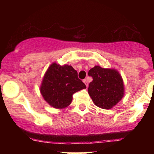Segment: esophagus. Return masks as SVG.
Listing matches in <instances>:
<instances>
[{
  "label": "esophagus",
  "mask_w": 154,
  "mask_h": 154,
  "mask_svg": "<svg viewBox=\"0 0 154 154\" xmlns=\"http://www.w3.org/2000/svg\"><path fill=\"white\" fill-rule=\"evenodd\" d=\"M83 82H84L85 84V85L87 86V87H88V80H87V79H83Z\"/></svg>",
  "instance_id": "obj_1"
}]
</instances>
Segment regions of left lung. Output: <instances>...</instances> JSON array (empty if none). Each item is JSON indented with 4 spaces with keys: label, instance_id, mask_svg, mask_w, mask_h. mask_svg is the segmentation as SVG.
<instances>
[{
    "label": "left lung",
    "instance_id": "obj_1",
    "mask_svg": "<svg viewBox=\"0 0 154 154\" xmlns=\"http://www.w3.org/2000/svg\"><path fill=\"white\" fill-rule=\"evenodd\" d=\"M88 75L93 77L88 87V93L98 107L110 109L125 95L122 77L115 69L102 68L98 65L90 69Z\"/></svg>",
    "mask_w": 154,
    "mask_h": 154
}]
</instances>
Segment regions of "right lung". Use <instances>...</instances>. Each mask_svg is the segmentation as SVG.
<instances>
[{"label":"right lung","instance_id":"1","mask_svg":"<svg viewBox=\"0 0 154 154\" xmlns=\"http://www.w3.org/2000/svg\"><path fill=\"white\" fill-rule=\"evenodd\" d=\"M85 88V85L78 78L73 67L54 62L44 75L40 91L51 106L61 109L70 105L74 93Z\"/></svg>","mask_w":154,"mask_h":154}]
</instances>
